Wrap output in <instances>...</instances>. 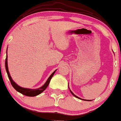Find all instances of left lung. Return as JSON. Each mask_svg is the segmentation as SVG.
Masks as SVG:
<instances>
[{"mask_svg": "<svg viewBox=\"0 0 121 121\" xmlns=\"http://www.w3.org/2000/svg\"><path fill=\"white\" fill-rule=\"evenodd\" d=\"M69 91H70V92L71 93H72V95H73V96H75V97L78 98V99H81V100H85V101H91V100H85V99H81V98H80V97H78V96H76V95H75L74 94H73V93H72V91H71V90H70V89H69Z\"/></svg>", "mask_w": 121, "mask_h": 121, "instance_id": "left-lung-1", "label": "left lung"}]
</instances>
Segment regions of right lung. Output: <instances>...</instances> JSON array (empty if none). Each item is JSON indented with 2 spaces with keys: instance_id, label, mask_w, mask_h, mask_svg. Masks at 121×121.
Wrapping results in <instances>:
<instances>
[{
  "instance_id": "obj_1",
  "label": "right lung",
  "mask_w": 121,
  "mask_h": 121,
  "mask_svg": "<svg viewBox=\"0 0 121 121\" xmlns=\"http://www.w3.org/2000/svg\"><path fill=\"white\" fill-rule=\"evenodd\" d=\"M5 67H6V72H7V75H8L9 78L10 82H11V85L13 86V87L17 91L21 93L22 95H25V96H30V97H34V96H36L37 95H39L41 93H42L44 90L46 89V87H48V85H49V83L50 82V80L52 79V78L53 77V75L55 73L56 71H54L53 73L51 74V75L49 77V78L48 79L47 81L46 82V83L43 85L42 87H39L38 89H28V88H24V87H22L21 86H18L17 83H15L13 81V80L11 78V76H10L9 71L8 69V65H7V56H6V60H5Z\"/></svg>"
}]
</instances>
